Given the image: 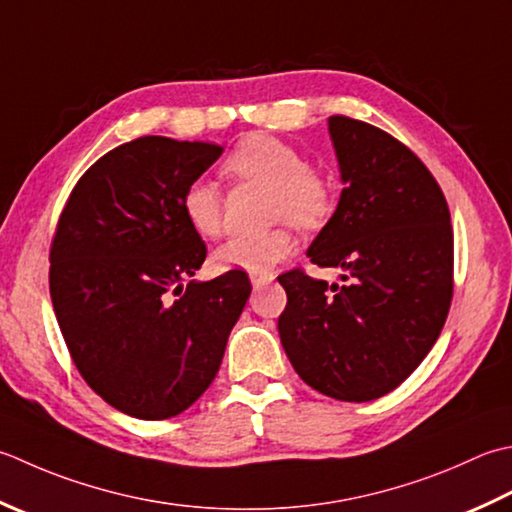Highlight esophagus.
I'll return each mask as SVG.
<instances>
[{
    "instance_id": "esophagus-1",
    "label": "esophagus",
    "mask_w": 512,
    "mask_h": 512,
    "mask_svg": "<svg viewBox=\"0 0 512 512\" xmlns=\"http://www.w3.org/2000/svg\"><path fill=\"white\" fill-rule=\"evenodd\" d=\"M250 282H253V288L257 290V288H262V286L273 282V275H253L250 277Z\"/></svg>"
}]
</instances>
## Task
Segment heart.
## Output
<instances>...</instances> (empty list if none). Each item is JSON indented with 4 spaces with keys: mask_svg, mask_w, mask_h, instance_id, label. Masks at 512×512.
Instances as JSON below:
<instances>
[{
    "mask_svg": "<svg viewBox=\"0 0 512 512\" xmlns=\"http://www.w3.org/2000/svg\"><path fill=\"white\" fill-rule=\"evenodd\" d=\"M224 170L242 182L270 188L268 217L288 219L302 228L322 226L335 210V182L326 170L306 162L297 146L284 139L255 133L237 142L224 159ZM182 213L199 237L222 233V193L210 179H195L182 193ZM297 239L286 226L257 235L230 237L213 253L222 270L266 275L295 253Z\"/></svg>",
    "mask_w": 512,
    "mask_h": 512,
    "instance_id": "obj_1",
    "label": "heart"
}]
</instances>
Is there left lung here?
<instances>
[{"mask_svg":"<svg viewBox=\"0 0 512 512\" xmlns=\"http://www.w3.org/2000/svg\"><path fill=\"white\" fill-rule=\"evenodd\" d=\"M346 184L308 248L328 286L304 268L279 275V337L304 382L339 402H370L424 362L453 302V226L437 179L406 144L346 115L328 117Z\"/></svg>","mask_w":512,"mask_h":512,"instance_id":"obj_1","label":"left lung"}]
</instances>
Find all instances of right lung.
<instances>
[{
  "instance_id": "right-lung-1",
  "label": "right lung",
  "mask_w": 512,
  "mask_h": 512,
  "mask_svg": "<svg viewBox=\"0 0 512 512\" xmlns=\"http://www.w3.org/2000/svg\"><path fill=\"white\" fill-rule=\"evenodd\" d=\"M224 148L146 135L90 166L50 242V299L68 353L95 393L137 419H168L213 384L253 286L244 270L193 275L206 244L184 188Z\"/></svg>"
}]
</instances>
